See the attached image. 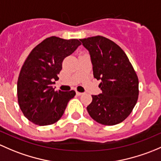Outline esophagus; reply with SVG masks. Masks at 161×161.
<instances>
[{
  "label": "esophagus",
  "mask_w": 161,
  "mask_h": 161,
  "mask_svg": "<svg viewBox=\"0 0 161 161\" xmlns=\"http://www.w3.org/2000/svg\"><path fill=\"white\" fill-rule=\"evenodd\" d=\"M76 94H77V95L80 96V95H82V94H84V93H82V92H76Z\"/></svg>",
  "instance_id": "esophagus-1"
}]
</instances>
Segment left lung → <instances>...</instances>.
<instances>
[{
    "label": "left lung",
    "instance_id": "1",
    "mask_svg": "<svg viewBox=\"0 0 161 161\" xmlns=\"http://www.w3.org/2000/svg\"><path fill=\"white\" fill-rule=\"evenodd\" d=\"M89 51L94 77L102 91L92 95L87 107L98 123L114 125L123 122L138 100L139 80L126 54L116 43L101 36L80 39Z\"/></svg>",
    "mask_w": 161,
    "mask_h": 161
}]
</instances>
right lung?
Segmentation results:
<instances>
[{
	"label": "right lung",
	"instance_id": "1",
	"mask_svg": "<svg viewBox=\"0 0 161 161\" xmlns=\"http://www.w3.org/2000/svg\"><path fill=\"white\" fill-rule=\"evenodd\" d=\"M81 43L78 39L51 36L36 46L25 61L18 79V102L24 115L34 124L52 125L57 122L74 91H55L53 84L62 69V63Z\"/></svg>",
	"mask_w": 161,
	"mask_h": 161
}]
</instances>
